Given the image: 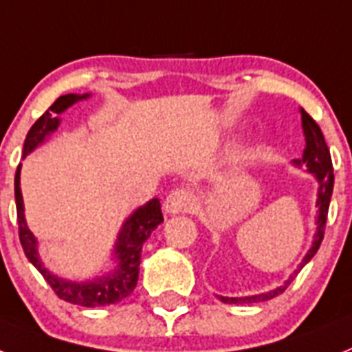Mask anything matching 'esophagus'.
Returning a JSON list of instances; mask_svg holds the SVG:
<instances>
[{
	"label": "esophagus",
	"instance_id": "esophagus-1",
	"mask_svg": "<svg viewBox=\"0 0 352 352\" xmlns=\"http://www.w3.org/2000/svg\"><path fill=\"white\" fill-rule=\"evenodd\" d=\"M195 206V195L186 188H177L170 191L166 199H164V211L177 214V212H188Z\"/></svg>",
	"mask_w": 352,
	"mask_h": 352
}]
</instances>
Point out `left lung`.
I'll use <instances>...</instances> for the list:
<instances>
[{"mask_svg":"<svg viewBox=\"0 0 352 352\" xmlns=\"http://www.w3.org/2000/svg\"><path fill=\"white\" fill-rule=\"evenodd\" d=\"M302 114V129L304 135H306V148H304L302 157L295 159V164L297 166H306L308 171H311L313 175L317 177L318 181V197H317V232H315V240H313L311 249L308 250L304 261L300 263V267L295 270L294 276L288 279L283 286L276 288L274 292H268V294L261 295H252V297H220L223 302L229 304H250V302H259V300H268L274 299L277 295H281L283 292L290 286V283L294 281V277L300 272V268L309 261V259L317 254L318 247H320L322 240H324V231H326V220H327V211H329V200H331L333 193V181H335V175H333V162H331V153L327 148L326 140H324V134H322L320 126L308 112L300 111Z\"/></svg>","mask_w":352,"mask_h":352,"instance_id":"obj_1","label":"left lung"}]
</instances>
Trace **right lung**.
I'll use <instances>...</instances> for the list:
<instances>
[{
	"mask_svg": "<svg viewBox=\"0 0 352 352\" xmlns=\"http://www.w3.org/2000/svg\"><path fill=\"white\" fill-rule=\"evenodd\" d=\"M89 94H64L55 100L52 107L44 112L39 120L35 121L32 129L26 134L25 146H23V157L28 155L32 150L44 141V138L53 132L58 126V118L62 111H66L69 105L82 98H87ZM19 170L17 166L16 179H14V190H16V208H17V223H19V241L23 245L26 258L30 259L37 270L43 274L52 290L57 294L58 299L66 300L71 304H78L85 308H96V306H105V304L120 302L134 292L140 277V265H141V249H143L144 240L148 238L150 232L155 229L162 221L161 204L157 199L150 200L144 204L143 208L132 212V217L126 218L123 223V229L120 231L116 241V258L118 268L109 276H103L100 279L87 283H71L58 279L53 274H50L43 267L39 256H37V241L32 234L25 221V209H23V197H21L19 186Z\"/></svg>",
	"mask_w": 352,
	"mask_h": 352,
	"instance_id": "1",
	"label": "right lung"
}]
</instances>
